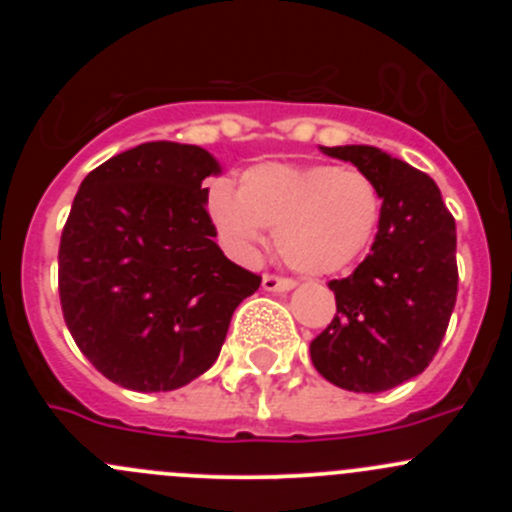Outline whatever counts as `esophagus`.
<instances>
[{
    "label": "esophagus",
    "mask_w": 512,
    "mask_h": 512,
    "mask_svg": "<svg viewBox=\"0 0 512 512\" xmlns=\"http://www.w3.org/2000/svg\"><path fill=\"white\" fill-rule=\"evenodd\" d=\"M292 287L294 282L287 280V277H275V275L262 277V289H265V292H289Z\"/></svg>",
    "instance_id": "esophagus-1"
}]
</instances>
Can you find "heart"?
Returning <instances> with one entry per match:
<instances>
[{
    "instance_id": "heart-1",
    "label": "heart",
    "mask_w": 512,
    "mask_h": 512,
    "mask_svg": "<svg viewBox=\"0 0 512 512\" xmlns=\"http://www.w3.org/2000/svg\"><path fill=\"white\" fill-rule=\"evenodd\" d=\"M381 203L379 185L361 170L260 163L240 175L237 193L213 185L208 213L242 260L260 255L265 230H277V247L289 267L304 275H334L371 245Z\"/></svg>"
}]
</instances>
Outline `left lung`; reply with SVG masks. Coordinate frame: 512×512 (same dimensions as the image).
<instances>
[{
    "instance_id": "8db88e82",
    "label": "left lung",
    "mask_w": 512,
    "mask_h": 512,
    "mask_svg": "<svg viewBox=\"0 0 512 512\" xmlns=\"http://www.w3.org/2000/svg\"><path fill=\"white\" fill-rule=\"evenodd\" d=\"M319 151L369 175L384 203L369 255L329 282L337 314L309 356L339 389L379 394L421 374L441 347L458 292L456 220L426 173L381 148Z\"/></svg>"
}]
</instances>
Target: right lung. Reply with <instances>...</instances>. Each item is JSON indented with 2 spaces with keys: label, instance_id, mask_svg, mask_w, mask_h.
<instances>
[{
  "label": "right lung",
  "instance_id": "right-lung-1",
  "mask_svg": "<svg viewBox=\"0 0 512 512\" xmlns=\"http://www.w3.org/2000/svg\"><path fill=\"white\" fill-rule=\"evenodd\" d=\"M223 168L200 146L143 143L79 185L59 245V297L76 347L113 384L173 391L218 359L260 277L220 250L208 210Z\"/></svg>",
  "mask_w": 512,
  "mask_h": 512
}]
</instances>
